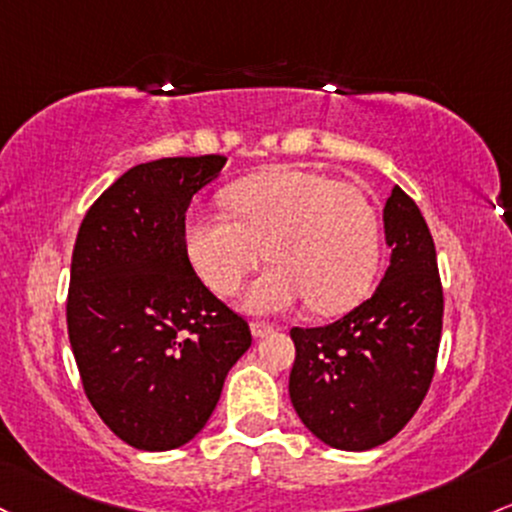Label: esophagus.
I'll list each match as a JSON object with an SVG mask.
<instances>
[{
	"instance_id": "34e87169",
	"label": "esophagus",
	"mask_w": 512,
	"mask_h": 512,
	"mask_svg": "<svg viewBox=\"0 0 512 512\" xmlns=\"http://www.w3.org/2000/svg\"><path fill=\"white\" fill-rule=\"evenodd\" d=\"M250 330H252V335H255V338H265V335L272 333L274 325L265 323V320H252V323H250Z\"/></svg>"
}]
</instances>
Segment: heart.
Masks as SVG:
<instances>
[{"instance_id": "heart-1", "label": "heart", "mask_w": 512, "mask_h": 512, "mask_svg": "<svg viewBox=\"0 0 512 512\" xmlns=\"http://www.w3.org/2000/svg\"><path fill=\"white\" fill-rule=\"evenodd\" d=\"M226 213H196L184 247L216 294L233 296L262 265L247 308L284 311L306 296L316 313H342L372 289L381 260V228L372 201L330 174L301 167L240 179L226 192Z\"/></svg>"}]
</instances>
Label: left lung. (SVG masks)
<instances>
[{
    "instance_id": "1",
    "label": "left lung",
    "mask_w": 512,
    "mask_h": 512,
    "mask_svg": "<svg viewBox=\"0 0 512 512\" xmlns=\"http://www.w3.org/2000/svg\"><path fill=\"white\" fill-rule=\"evenodd\" d=\"M391 265L372 299L320 328H291L289 396L325 445L362 452L406 428L435 374L442 335L437 252L418 204L396 187L384 206Z\"/></svg>"
}]
</instances>
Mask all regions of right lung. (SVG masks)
<instances>
[{
    "label": "right lung",
    "instance_id": "1",
    "mask_svg": "<svg viewBox=\"0 0 512 512\" xmlns=\"http://www.w3.org/2000/svg\"><path fill=\"white\" fill-rule=\"evenodd\" d=\"M223 165V155H201L131 167L89 206L77 233L72 355L94 411L136 449L187 445L252 345L247 320L213 296L184 247L189 201Z\"/></svg>",
    "mask_w": 512,
    "mask_h": 512
}]
</instances>
